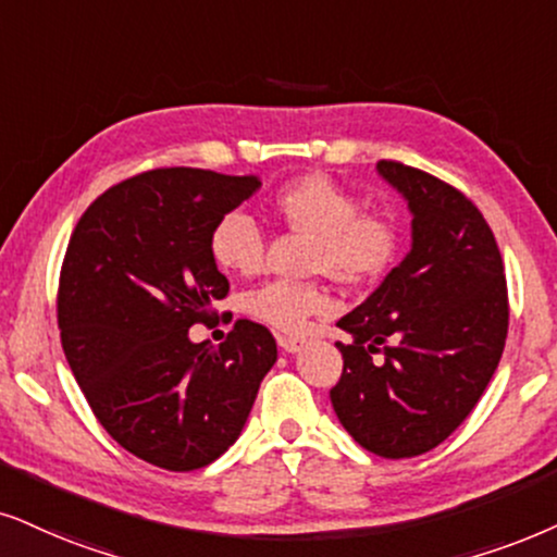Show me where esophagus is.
Instances as JSON below:
<instances>
[{
	"instance_id": "1",
	"label": "esophagus",
	"mask_w": 557,
	"mask_h": 557,
	"mask_svg": "<svg viewBox=\"0 0 557 557\" xmlns=\"http://www.w3.org/2000/svg\"><path fill=\"white\" fill-rule=\"evenodd\" d=\"M277 344L293 355V351H298L302 347V339H298V336H277Z\"/></svg>"
}]
</instances>
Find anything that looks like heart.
I'll return each mask as SVG.
<instances>
[{"mask_svg":"<svg viewBox=\"0 0 557 557\" xmlns=\"http://www.w3.org/2000/svg\"><path fill=\"white\" fill-rule=\"evenodd\" d=\"M272 213L293 234L311 236L308 270L347 287L375 285L396 264L400 234L393 215L360 210L357 197L323 174H306L272 195ZM210 257L231 274H257L264 267V236L244 213H228L210 231ZM244 311L280 334H302L311 319L334 311L321 283L272 280L246 293Z\"/></svg>","mask_w":557,"mask_h":557,"instance_id":"obj_1","label":"heart"}]
</instances>
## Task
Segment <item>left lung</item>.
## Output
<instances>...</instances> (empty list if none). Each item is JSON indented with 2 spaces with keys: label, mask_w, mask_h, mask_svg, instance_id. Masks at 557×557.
Instances as JSON below:
<instances>
[{
  "label": "left lung",
  "mask_w": 557,
  "mask_h": 557,
  "mask_svg": "<svg viewBox=\"0 0 557 557\" xmlns=\"http://www.w3.org/2000/svg\"><path fill=\"white\" fill-rule=\"evenodd\" d=\"M377 172L408 200L413 244L336 326L344 370L331 406L357 445L417 457L470 417L502 360L509 293L496 236L468 195L400 161Z\"/></svg>",
  "instance_id": "left-lung-1"
}]
</instances>
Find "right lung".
<instances>
[{
    "instance_id": "right-lung-1",
    "label": "right lung",
    "mask_w": 557,
    "mask_h": 557,
    "mask_svg": "<svg viewBox=\"0 0 557 557\" xmlns=\"http://www.w3.org/2000/svg\"><path fill=\"white\" fill-rule=\"evenodd\" d=\"M262 185L193 166H161L97 197L61 264V344L97 421L151 466L187 473L234 445L277 360L270 329L238 319L226 342H189L218 319L226 274L210 231Z\"/></svg>"
}]
</instances>
